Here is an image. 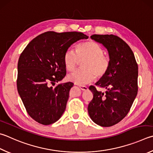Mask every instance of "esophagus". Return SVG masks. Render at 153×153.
<instances>
[{
    "label": "esophagus",
    "mask_w": 153,
    "mask_h": 153,
    "mask_svg": "<svg viewBox=\"0 0 153 153\" xmlns=\"http://www.w3.org/2000/svg\"><path fill=\"white\" fill-rule=\"evenodd\" d=\"M79 88L81 89L82 91H86V90H88V87H86V86H85V85H80Z\"/></svg>",
    "instance_id": "1"
}]
</instances>
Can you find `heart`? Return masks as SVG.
I'll use <instances>...</instances> for the list:
<instances>
[{
    "label": "heart",
    "instance_id": "b5f03b06",
    "mask_svg": "<svg viewBox=\"0 0 153 153\" xmlns=\"http://www.w3.org/2000/svg\"><path fill=\"white\" fill-rule=\"evenodd\" d=\"M75 52L68 48L63 55V63L68 71H72L77 67L79 60H83L82 69L69 74L68 79L74 84L85 85L93 82L95 78L103 77L108 71L110 59L98 43L88 40L77 44Z\"/></svg>",
    "mask_w": 153,
    "mask_h": 153
}]
</instances>
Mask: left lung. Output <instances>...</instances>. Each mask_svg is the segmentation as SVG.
Instances as JSON below:
<instances>
[{
    "label": "left lung",
    "mask_w": 153,
    "mask_h": 153,
    "mask_svg": "<svg viewBox=\"0 0 153 153\" xmlns=\"http://www.w3.org/2000/svg\"><path fill=\"white\" fill-rule=\"evenodd\" d=\"M92 39L107 49L109 69L96 85L106 89L105 93L91 85L94 96L88 110L94 123L109 127L120 122L130 110L138 93V64L128 44L114 35H93Z\"/></svg>",
    "instance_id": "left-lung-1"
}]
</instances>
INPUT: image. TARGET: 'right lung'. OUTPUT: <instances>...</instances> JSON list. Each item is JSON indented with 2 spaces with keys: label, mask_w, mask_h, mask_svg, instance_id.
Here are the masks:
<instances>
[{
  "label": "right lung",
  "mask_w": 153,
  "mask_h": 153,
  "mask_svg": "<svg viewBox=\"0 0 153 153\" xmlns=\"http://www.w3.org/2000/svg\"><path fill=\"white\" fill-rule=\"evenodd\" d=\"M81 32L48 31L27 45L19 57L17 90L28 114L39 124L55 123L64 112L74 84L56 85L66 75L63 55L72 44L88 39Z\"/></svg>",
  "instance_id": "add662e5"
}]
</instances>
